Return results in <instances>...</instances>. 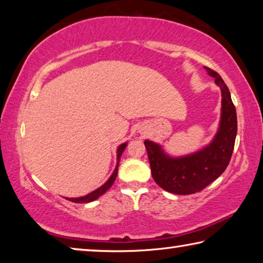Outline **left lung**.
Here are the masks:
<instances>
[{"mask_svg":"<svg viewBox=\"0 0 263 263\" xmlns=\"http://www.w3.org/2000/svg\"><path fill=\"white\" fill-rule=\"evenodd\" d=\"M221 91V115L218 131L209 145L183 157H171L157 142L145 140L154 181L176 195L198 193L218 179L229 166L237 137V112L228 86L215 70L204 67Z\"/></svg>","mask_w":263,"mask_h":263,"instance_id":"obj_1","label":"left lung"}]
</instances>
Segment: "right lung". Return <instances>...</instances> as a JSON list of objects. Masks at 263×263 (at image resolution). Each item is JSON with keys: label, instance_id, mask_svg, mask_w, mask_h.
<instances>
[{"label": "right lung", "instance_id": "obj_1", "mask_svg": "<svg viewBox=\"0 0 263 263\" xmlns=\"http://www.w3.org/2000/svg\"><path fill=\"white\" fill-rule=\"evenodd\" d=\"M126 146H127V142H124V144L118 146V148H117V163H116L115 171H114L112 174H111V176L109 177V180L106 181L103 185H101L100 188H97L96 190L91 191L90 194H88V195H86V196H81V197H75V198H68V197H66V199H68V201L74 202V203H89V202L95 201V199L99 198L100 196L105 194L106 190H108V189L110 188V186L114 184L116 177H117V174H118V166H119V160H121L122 154H123V152H124V149L126 148Z\"/></svg>", "mask_w": 263, "mask_h": 263}]
</instances>
